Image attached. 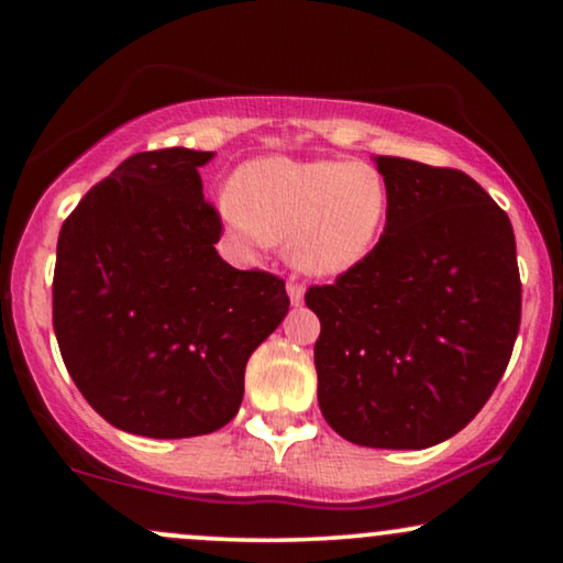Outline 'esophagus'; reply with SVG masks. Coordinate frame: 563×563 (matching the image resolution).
Instances as JSON below:
<instances>
[{"label":"esophagus","mask_w":563,"mask_h":563,"mask_svg":"<svg viewBox=\"0 0 563 563\" xmlns=\"http://www.w3.org/2000/svg\"><path fill=\"white\" fill-rule=\"evenodd\" d=\"M287 295H289V302L291 305H302V299H305V287L302 284H297L295 279H289L287 282Z\"/></svg>","instance_id":"obj_1"}]
</instances>
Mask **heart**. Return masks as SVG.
Here are the masks:
<instances>
[{
	"mask_svg": "<svg viewBox=\"0 0 563 563\" xmlns=\"http://www.w3.org/2000/svg\"><path fill=\"white\" fill-rule=\"evenodd\" d=\"M389 187L364 161L266 156L233 176L218 218L243 245L287 238L289 264L314 279H338L372 256L389 220Z\"/></svg>",
	"mask_w": 563,
	"mask_h": 563,
	"instance_id": "heart-1",
	"label": "heart"
}]
</instances>
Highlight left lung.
Returning <instances> with one entry per match:
<instances>
[{"label": "left lung", "mask_w": 563, "mask_h": 563, "mask_svg": "<svg viewBox=\"0 0 563 563\" xmlns=\"http://www.w3.org/2000/svg\"><path fill=\"white\" fill-rule=\"evenodd\" d=\"M389 187L379 245L305 302L320 318L318 402L368 449H430L474 420L520 328L510 218L472 176L374 156Z\"/></svg>", "instance_id": "8db88e82"}]
</instances>
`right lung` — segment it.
Returning a JSON list of instances; mask_svg holds the SVG:
<instances>
[{
  "label": "right lung",
  "mask_w": 563,
  "mask_h": 563,
  "mask_svg": "<svg viewBox=\"0 0 563 563\" xmlns=\"http://www.w3.org/2000/svg\"><path fill=\"white\" fill-rule=\"evenodd\" d=\"M212 151L135 153L58 235L53 330L87 402L145 438L207 435L243 402L251 353L289 312L284 282L220 258L199 168Z\"/></svg>",
  "instance_id": "add662e5"
}]
</instances>
